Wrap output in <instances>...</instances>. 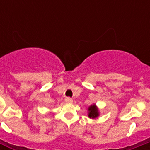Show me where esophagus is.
<instances>
[{"instance_id": "esophagus-1", "label": "esophagus", "mask_w": 150, "mask_h": 150, "mask_svg": "<svg viewBox=\"0 0 150 150\" xmlns=\"http://www.w3.org/2000/svg\"><path fill=\"white\" fill-rule=\"evenodd\" d=\"M64 101H65L66 103H67V104H71V103H72L73 102V100L71 98H66Z\"/></svg>"}]
</instances>
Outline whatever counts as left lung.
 Listing matches in <instances>:
<instances>
[{"mask_svg": "<svg viewBox=\"0 0 150 150\" xmlns=\"http://www.w3.org/2000/svg\"><path fill=\"white\" fill-rule=\"evenodd\" d=\"M87 110H88V116L90 119H96L100 116L98 107H97L95 104H91L88 107Z\"/></svg>", "mask_w": 150, "mask_h": 150, "instance_id": "1", "label": "left lung"}]
</instances>
